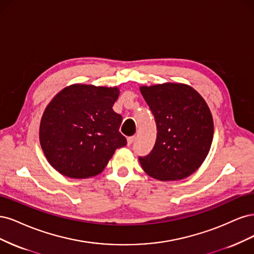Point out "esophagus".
Masks as SVG:
<instances>
[{
    "label": "esophagus",
    "mask_w": 254,
    "mask_h": 254,
    "mask_svg": "<svg viewBox=\"0 0 254 254\" xmlns=\"http://www.w3.org/2000/svg\"><path fill=\"white\" fill-rule=\"evenodd\" d=\"M135 140V136H130L127 138V145H130Z\"/></svg>",
    "instance_id": "obj_1"
}]
</instances>
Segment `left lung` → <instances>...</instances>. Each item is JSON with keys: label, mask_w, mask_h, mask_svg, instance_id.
Listing matches in <instances>:
<instances>
[{"label": "left lung", "mask_w": 254, "mask_h": 254, "mask_svg": "<svg viewBox=\"0 0 254 254\" xmlns=\"http://www.w3.org/2000/svg\"><path fill=\"white\" fill-rule=\"evenodd\" d=\"M155 117L157 138L139 162L146 174L161 182L193 174L206 159L214 126L207 102L190 85L162 83L140 86Z\"/></svg>", "instance_id": "8db88e82"}]
</instances>
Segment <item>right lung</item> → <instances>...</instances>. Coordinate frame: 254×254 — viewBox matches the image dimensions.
Wrapping results in <instances>:
<instances>
[{"label": "right lung", "mask_w": 254, "mask_h": 254, "mask_svg": "<svg viewBox=\"0 0 254 254\" xmlns=\"http://www.w3.org/2000/svg\"><path fill=\"white\" fill-rule=\"evenodd\" d=\"M117 86L72 84L48 103L39 138L47 161L69 178L100 174L118 148L127 144L119 132L122 117L113 110Z\"/></svg>", "instance_id": "obj_1"}]
</instances>
